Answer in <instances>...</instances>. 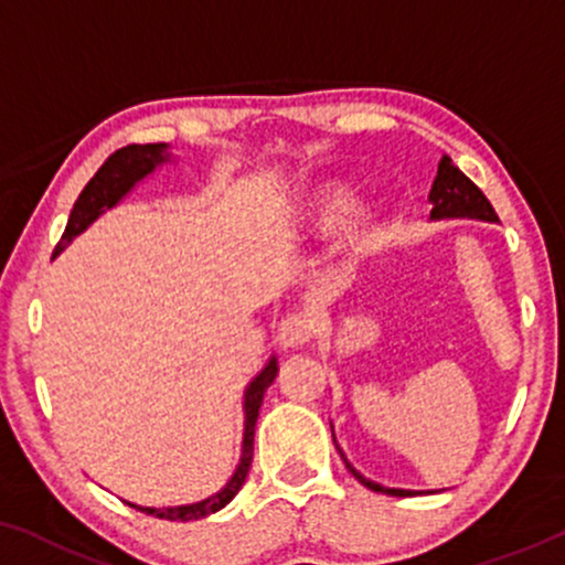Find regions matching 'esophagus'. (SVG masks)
Here are the masks:
<instances>
[{
	"instance_id": "esophagus-1",
	"label": "esophagus",
	"mask_w": 565,
	"mask_h": 565,
	"mask_svg": "<svg viewBox=\"0 0 565 565\" xmlns=\"http://www.w3.org/2000/svg\"><path fill=\"white\" fill-rule=\"evenodd\" d=\"M312 337V318L308 312H289L281 323H278L276 339L284 350L302 348L305 342Z\"/></svg>"
}]
</instances>
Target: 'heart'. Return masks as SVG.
<instances>
[{
    "label": "heart",
    "mask_w": 565,
    "mask_h": 565,
    "mask_svg": "<svg viewBox=\"0 0 565 565\" xmlns=\"http://www.w3.org/2000/svg\"><path fill=\"white\" fill-rule=\"evenodd\" d=\"M358 205V196L348 186H334L323 194V200L318 202L316 210V223L321 228H334L348 217Z\"/></svg>",
    "instance_id": "b5f03b06"
}]
</instances>
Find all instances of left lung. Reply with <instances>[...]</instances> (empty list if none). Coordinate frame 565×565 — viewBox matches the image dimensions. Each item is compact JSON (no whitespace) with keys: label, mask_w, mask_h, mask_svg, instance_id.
<instances>
[{"label":"left lung","mask_w":565,"mask_h":565,"mask_svg":"<svg viewBox=\"0 0 565 565\" xmlns=\"http://www.w3.org/2000/svg\"><path fill=\"white\" fill-rule=\"evenodd\" d=\"M429 202H431V213H429L431 221H445V217H473V221L498 223V213H494V207L489 205L484 192H481L477 183L468 179V175L460 171L447 154L439 160L437 179H434L431 192H429ZM331 434H334V429H331ZM334 445H337V437H334ZM339 455H342L344 466H348L352 477H355L363 487L373 489V492L392 494V498H413V494H424V492H416V489H394V487L376 484V481L365 479L363 473H360L358 468L344 458L342 450H339Z\"/></svg>","instance_id":"8db88e82"}]
</instances>
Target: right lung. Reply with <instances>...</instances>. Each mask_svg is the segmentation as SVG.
Segmentation results:
<instances>
[{
    "label": "right lung",
    "mask_w": 565,
    "mask_h": 565,
    "mask_svg": "<svg viewBox=\"0 0 565 565\" xmlns=\"http://www.w3.org/2000/svg\"><path fill=\"white\" fill-rule=\"evenodd\" d=\"M166 162H173L171 147L168 145H131L110 154L105 166L94 173V179L86 183L84 192L78 194L76 205L71 210V217H67L63 239H60L57 247H54V257L63 253L76 236L84 234V231L92 226L105 210H113L118 205L136 183L145 181L147 175H152L160 166H166ZM276 373H278V360L276 355H270L268 363L263 365V371L257 373L253 382L247 384V390H244L242 458L239 463H236V471L231 473V479L217 489L215 494H210V498L200 502H189V505L145 508V505H134V502H128V505L136 508V511L154 515V519H166V521H196V519H205L210 513H217L221 508H226L228 502L236 498V492L242 489L244 479H247L249 466H253V439H255L257 413H260L263 394L270 384H274Z\"/></svg>",
    "instance_id": "1"
}]
</instances>
